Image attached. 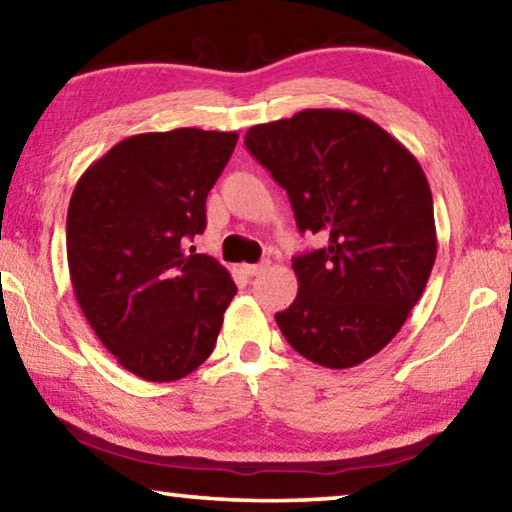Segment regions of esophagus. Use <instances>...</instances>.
<instances>
[{
  "mask_svg": "<svg viewBox=\"0 0 512 512\" xmlns=\"http://www.w3.org/2000/svg\"><path fill=\"white\" fill-rule=\"evenodd\" d=\"M269 269V262H262V264H243L241 271L246 273V276H259V273H264Z\"/></svg>",
  "mask_w": 512,
  "mask_h": 512,
  "instance_id": "1",
  "label": "esophagus"
}]
</instances>
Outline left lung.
<instances>
[{"instance_id":"obj_1","label":"left lung","mask_w":512,"mask_h":512,"mask_svg":"<svg viewBox=\"0 0 512 512\" xmlns=\"http://www.w3.org/2000/svg\"><path fill=\"white\" fill-rule=\"evenodd\" d=\"M246 147L287 190L299 230L329 239L294 257L299 294L276 315L282 335L324 368L368 361L407 322L437 259L421 163L349 110H303L253 126Z\"/></svg>"}]
</instances>
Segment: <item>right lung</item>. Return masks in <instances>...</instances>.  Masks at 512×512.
<instances>
[{"label": "right lung", "mask_w": 512, "mask_h": 512, "mask_svg": "<svg viewBox=\"0 0 512 512\" xmlns=\"http://www.w3.org/2000/svg\"><path fill=\"white\" fill-rule=\"evenodd\" d=\"M236 133L174 128L126 137L75 183L66 218L71 285L121 368L177 381L216 347L236 285L186 243L207 227V195Z\"/></svg>", "instance_id": "right-lung-1"}]
</instances>
